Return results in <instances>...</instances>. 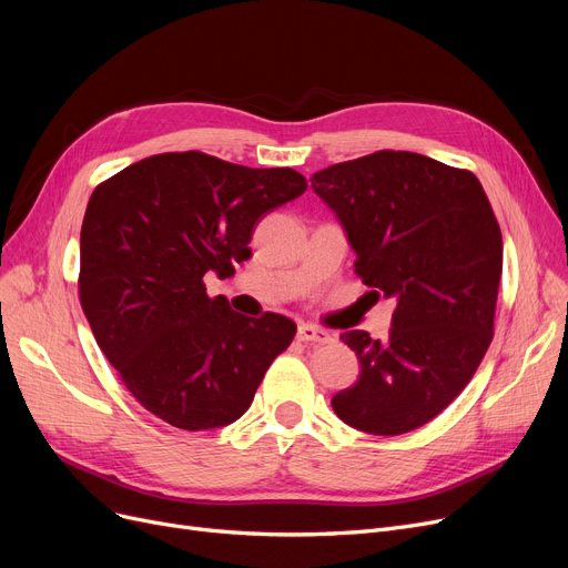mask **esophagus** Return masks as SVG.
Segmentation results:
<instances>
[{
  "label": "esophagus",
  "instance_id": "esophagus-1",
  "mask_svg": "<svg viewBox=\"0 0 568 568\" xmlns=\"http://www.w3.org/2000/svg\"><path fill=\"white\" fill-rule=\"evenodd\" d=\"M296 338L304 341V343H317V345L334 341V336L329 332L320 329V326H315V324H302L300 332H296Z\"/></svg>",
  "mask_w": 568,
  "mask_h": 568
}]
</instances>
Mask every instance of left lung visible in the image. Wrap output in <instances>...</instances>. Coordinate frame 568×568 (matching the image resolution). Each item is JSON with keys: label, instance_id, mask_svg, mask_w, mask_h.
I'll return each instance as SVG.
<instances>
[{"label": "left lung", "instance_id": "8db88e82", "mask_svg": "<svg viewBox=\"0 0 568 568\" xmlns=\"http://www.w3.org/2000/svg\"><path fill=\"white\" fill-rule=\"evenodd\" d=\"M336 214L356 274L396 300L386 338L345 332L359 379L332 398L347 426L403 435L428 424L493 341L501 232L479 179L414 152H382L311 176Z\"/></svg>", "mask_w": 568, "mask_h": 568}]
</instances>
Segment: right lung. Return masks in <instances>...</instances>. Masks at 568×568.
I'll list each match as a JSON object with an SVG mask.
<instances>
[{
  "instance_id": "1",
  "label": "right lung",
  "mask_w": 568,
  "mask_h": 568,
  "mask_svg": "<svg viewBox=\"0 0 568 568\" xmlns=\"http://www.w3.org/2000/svg\"><path fill=\"white\" fill-rule=\"evenodd\" d=\"M292 168H246L202 152L142 159L89 197L80 304L135 400L184 430L242 416L296 324L239 315L204 274L227 278L251 255L257 221L306 191Z\"/></svg>"
}]
</instances>
